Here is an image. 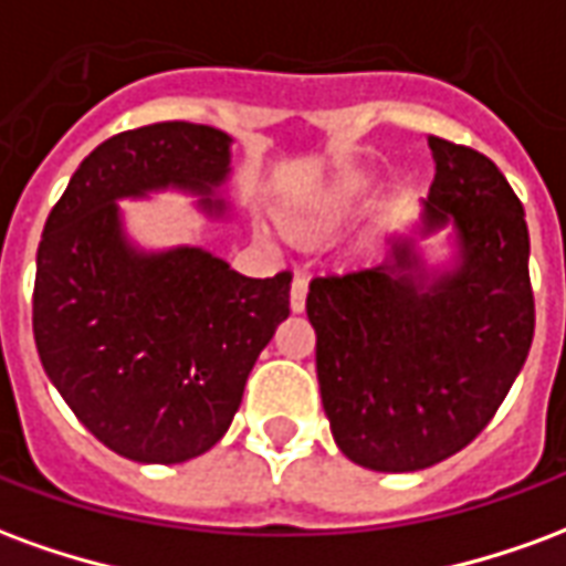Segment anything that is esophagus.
I'll return each mask as SVG.
<instances>
[{
	"instance_id": "esophagus-1",
	"label": "esophagus",
	"mask_w": 566,
	"mask_h": 566,
	"mask_svg": "<svg viewBox=\"0 0 566 566\" xmlns=\"http://www.w3.org/2000/svg\"><path fill=\"white\" fill-rule=\"evenodd\" d=\"M306 294L308 282L303 275H296L294 284H291V308H294V312H306Z\"/></svg>"
}]
</instances>
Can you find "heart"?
<instances>
[{"label": "heart", "instance_id": "heart-1", "mask_svg": "<svg viewBox=\"0 0 566 566\" xmlns=\"http://www.w3.org/2000/svg\"><path fill=\"white\" fill-rule=\"evenodd\" d=\"M364 197H367V187L360 181H339V185L321 190L296 209V233L324 235L343 230V227L355 221V214L364 206Z\"/></svg>", "mask_w": 566, "mask_h": 566}]
</instances>
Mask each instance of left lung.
I'll list each match as a JSON object with an SVG mask.
<instances>
[{
    "mask_svg": "<svg viewBox=\"0 0 566 566\" xmlns=\"http://www.w3.org/2000/svg\"><path fill=\"white\" fill-rule=\"evenodd\" d=\"M427 145L437 175L416 227L379 263L312 279L306 296L333 439L376 473H416L470 446L534 339L522 202L485 154ZM439 229L450 254L430 259L423 239Z\"/></svg>",
    "mask_w": 566,
    "mask_h": 566,
    "instance_id": "1",
    "label": "left lung"
}]
</instances>
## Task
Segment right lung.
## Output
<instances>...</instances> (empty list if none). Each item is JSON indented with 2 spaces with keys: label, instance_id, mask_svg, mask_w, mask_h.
Segmentation results:
<instances>
[{
  "label": "right lung",
  "instance_id": "add662e5",
  "mask_svg": "<svg viewBox=\"0 0 566 566\" xmlns=\"http://www.w3.org/2000/svg\"><path fill=\"white\" fill-rule=\"evenodd\" d=\"M233 139L202 124H150L93 148L48 214L32 294L42 367L103 446L185 463L227 433L248 373L291 315V272L248 279L199 245L145 248L120 199L175 190L214 221Z\"/></svg>",
  "mask_w": 566,
  "mask_h": 566
}]
</instances>
